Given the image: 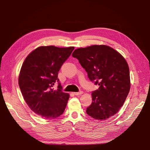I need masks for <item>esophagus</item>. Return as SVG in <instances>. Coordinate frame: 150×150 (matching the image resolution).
<instances>
[{
    "instance_id": "34e87169",
    "label": "esophagus",
    "mask_w": 150,
    "mask_h": 150,
    "mask_svg": "<svg viewBox=\"0 0 150 150\" xmlns=\"http://www.w3.org/2000/svg\"><path fill=\"white\" fill-rule=\"evenodd\" d=\"M82 94H83V91H79V92L74 93V94L76 95V96H78V95H81Z\"/></svg>"
}]
</instances>
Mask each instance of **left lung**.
I'll use <instances>...</instances> for the list:
<instances>
[{
	"label": "left lung",
	"instance_id": "left-lung-1",
	"mask_svg": "<svg viewBox=\"0 0 150 150\" xmlns=\"http://www.w3.org/2000/svg\"><path fill=\"white\" fill-rule=\"evenodd\" d=\"M78 59L89 80L98 84L92 92V103L86 113L98 120H105L118 112L130 89L129 69L125 59L116 50L105 45H93L76 49Z\"/></svg>",
	"mask_w": 150,
	"mask_h": 150
}]
</instances>
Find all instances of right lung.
Instances as JSON below:
<instances>
[{"label":"right lung","mask_w":150,"mask_h":150,"mask_svg":"<svg viewBox=\"0 0 150 150\" xmlns=\"http://www.w3.org/2000/svg\"><path fill=\"white\" fill-rule=\"evenodd\" d=\"M74 47L40 46L31 52L22 66L19 85L29 107L46 119H55L64 112L69 94L62 91L57 78L62 65ZM58 83V89L52 88Z\"/></svg>","instance_id":"1"}]
</instances>
